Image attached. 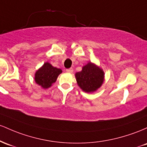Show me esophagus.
I'll list each match as a JSON object with an SVG mask.
<instances>
[{"label":"esophagus","instance_id":"obj_1","mask_svg":"<svg viewBox=\"0 0 147 147\" xmlns=\"http://www.w3.org/2000/svg\"><path fill=\"white\" fill-rule=\"evenodd\" d=\"M73 69L72 68H70V69H66V71L67 72V73H69V74H71L72 72H73Z\"/></svg>","mask_w":147,"mask_h":147}]
</instances>
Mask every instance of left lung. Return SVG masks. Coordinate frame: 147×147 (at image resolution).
<instances>
[{
  "label": "left lung",
  "mask_w": 147,
  "mask_h": 147,
  "mask_svg": "<svg viewBox=\"0 0 147 147\" xmlns=\"http://www.w3.org/2000/svg\"><path fill=\"white\" fill-rule=\"evenodd\" d=\"M77 83L82 91L90 93L96 91L104 80V72L92 62L82 67L81 71L75 74Z\"/></svg>",
  "instance_id": "left-lung-1"
}]
</instances>
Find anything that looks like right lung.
I'll return each mask as SVG.
<instances>
[{"instance_id": "add662e5", "label": "right lung", "mask_w": 147, "mask_h": 147, "mask_svg": "<svg viewBox=\"0 0 147 147\" xmlns=\"http://www.w3.org/2000/svg\"><path fill=\"white\" fill-rule=\"evenodd\" d=\"M62 72L60 69L53 67L50 63L46 62L36 71L34 80L42 88L47 89L51 87Z\"/></svg>"}]
</instances>
